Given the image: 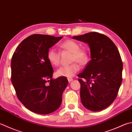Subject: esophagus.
I'll return each mask as SVG.
<instances>
[{
    "mask_svg": "<svg viewBox=\"0 0 132 132\" xmlns=\"http://www.w3.org/2000/svg\"><path fill=\"white\" fill-rule=\"evenodd\" d=\"M68 81H69V83H70V82L71 81H73V79L72 78H68Z\"/></svg>",
    "mask_w": 132,
    "mask_h": 132,
    "instance_id": "34e87169",
    "label": "esophagus"
}]
</instances>
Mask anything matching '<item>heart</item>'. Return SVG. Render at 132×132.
<instances>
[{"label": "heart", "instance_id": "b5f03b06", "mask_svg": "<svg viewBox=\"0 0 132 132\" xmlns=\"http://www.w3.org/2000/svg\"><path fill=\"white\" fill-rule=\"evenodd\" d=\"M60 47L63 50L72 53L71 62L77 61L81 64H86L89 60L88 52L85 49L80 48L79 44L73 40H67L61 44ZM47 59L50 63L54 66H58L61 62V53L54 48H50L47 54ZM80 69V66L77 62L69 65L62 66L59 68L56 74L58 76L71 77L77 73Z\"/></svg>", "mask_w": 132, "mask_h": 132}]
</instances>
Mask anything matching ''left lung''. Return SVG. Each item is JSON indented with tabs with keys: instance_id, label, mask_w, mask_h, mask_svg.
Instances as JSON below:
<instances>
[{
	"instance_id": "obj_1",
	"label": "left lung",
	"mask_w": 132,
	"mask_h": 132,
	"mask_svg": "<svg viewBox=\"0 0 132 132\" xmlns=\"http://www.w3.org/2000/svg\"><path fill=\"white\" fill-rule=\"evenodd\" d=\"M73 38L87 43L90 48L91 60L78 75L82 104L93 112L104 109L117 97L122 82L123 66L119 51L109 37L98 32Z\"/></svg>"
}]
</instances>
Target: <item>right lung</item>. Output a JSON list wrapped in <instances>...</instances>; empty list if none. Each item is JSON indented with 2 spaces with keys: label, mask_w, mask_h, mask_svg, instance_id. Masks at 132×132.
<instances>
[{
  "label": "right lung",
  "mask_w": 132,
  "mask_h": 132,
  "mask_svg": "<svg viewBox=\"0 0 132 132\" xmlns=\"http://www.w3.org/2000/svg\"><path fill=\"white\" fill-rule=\"evenodd\" d=\"M62 38L33 34L24 39L13 54L12 84L18 99L32 112L50 114L61 104L68 80L65 77L52 78L53 69L47 54Z\"/></svg>",
  "instance_id": "obj_1"
}]
</instances>
